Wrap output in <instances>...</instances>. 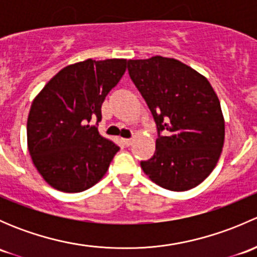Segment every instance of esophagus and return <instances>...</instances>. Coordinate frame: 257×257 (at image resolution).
<instances>
[{
    "instance_id": "34e87169",
    "label": "esophagus",
    "mask_w": 257,
    "mask_h": 257,
    "mask_svg": "<svg viewBox=\"0 0 257 257\" xmlns=\"http://www.w3.org/2000/svg\"><path fill=\"white\" fill-rule=\"evenodd\" d=\"M132 143H133L132 139H123V144L125 145V147H129V145H132Z\"/></svg>"
}]
</instances>
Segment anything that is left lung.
Returning <instances> with one entry per match:
<instances>
[{
    "instance_id": "obj_1",
    "label": "left lung",
    "mask_w": 257,
    "mask_h": 257,
    "mask_svg": "<svg viewBox=\"0 0 257 257\" xmlns=\"http://www.w3.org/2000/svg\"><path fill=\"white\" fill-rule=\"evenodd\" d=\"M128 72L158 128L155 153L142 169L168 190L195 188L214 170L224 147L216 93L203 74L174 58L129 59Z\"/></svg>"
}]
</instances>
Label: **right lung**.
<instances>
[{"mask_svg": "<svg viewBox=\"0 0 257 257\" xmlns=\"http://www.w3.org/2000/svg\"><path fill=\"white\" fill-rule=\"evenodd\" d=\"M126 69V59H85L58 72L36 95L27 119V145L42 178L64 193L97 184L119 147L99 134L102 103Z\"/></svg>", "mask_w": 257, "mask_h": 257, "instance_id": "obj_1", "label": "right lung"}]
</instances>
